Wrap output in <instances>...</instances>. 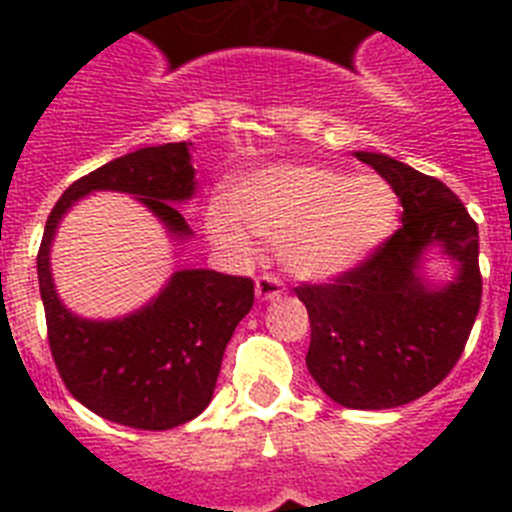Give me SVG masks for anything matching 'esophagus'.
<instances>
[{
	"instance_id": "1",
	"label": "esophagus",
	"mask_w": 512,
	"mask_h": 512,
	"mask_svg": "<svg viewBox=\"0 0 512 512\" xmlns=\"http://www.w3.org/2000/svg\"><path fill=\"white\" fill-rule=\"evenodd\" d=\"M284 292L282 279L274 277V274H264V277L256 279V300L259 302H269L274 297H279Z\"/></svg>"
}]
</instances>
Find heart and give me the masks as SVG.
I'll return each instance as SVG.
<instances>
[{
    "mask_svg": "<svg viewBox=\"0 0 512 512\" xmlns=\"http://www.w3.org/2000/svg\"><path fill=\"white\" fill-rule=\"evenodd\" d=\"M230 207H212L205 228L235 256H251L253 235L279 241L289 274L325 282L359 269L397 228L400 200L377 174L312 164L266 166L230 189Z\"/></svg>",
    "mask_w": 512,
    "mask_h": 512,
    "instance_id": "b5f03b06",
    "label": "heart"
}]
</instances>
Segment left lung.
<instances>
[{"instance_id": "8db88e82", "label": "left lung", "mask_w": 512, "mask_h": 512, "mask_svg": "<svg viewBox=\"0 0 512 512\" xmlns=\"http://www.w3.org/2000/svg\"><path fill=\"white\" fill-rule=\"evenodd\" d=\"M354 156L395 189L402 228L359 269L295 292L310 315L305 361L320 390L343 408L390 410L431 392L467 346L482 302L479 233L443 182L384 153ZM431 247L455 264L451 283L424 279Z\"/></svg>"}]
</instances>
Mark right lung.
<instances>
[{
	"label": "right lung",
	"instance_id": "right-lung-1",
	"mask_svg": "<svg viewBox=\"0 0 512 512\" xmlns=\"http://www.w3.org/2000/svg\"><path fill=\"white\" fill-rule=\"evenodd\" d=\"M192 143L148 146L99 166L61 194L38 251L48 343L71 395L112 423L169 431L210 405L225 346L253 307V282L212 269H179L140 310L89 320L63 305L51 274V243L63 215L92 192L133 194L171 238L192 230L176 205L197 192Z\"/></svg>",
	"mask_w": 512,
	"mask_h": 512
}]
</instances>
